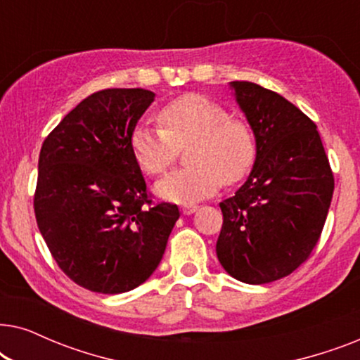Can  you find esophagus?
I'll use <instances>...</instances> for the list:
<instances>
[{"instance_id":"1","label":"esophagus","mask_w":360,"mask_h":360,"mask_svg":"<svg viewBox=\"0 0 360 360\" xmlns=\"http://www.w3.org/2000/svg\"><path fill=\"white\" fill-rule=\"evenodd\" d=\"M196 210H198V205H184V206H181V211H184V214H191V213H195Z\"/></svg>"}]
</instances>
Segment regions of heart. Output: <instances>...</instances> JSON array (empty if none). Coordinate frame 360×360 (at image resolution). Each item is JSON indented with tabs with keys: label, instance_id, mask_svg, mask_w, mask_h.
<instances>
[{
	"label": "heart",
	"instance_id": "heart-1",
	"mask_svg": "<svg viewBox=\"0 0 360 360\" xmlns=\"http://www.w3.org/2000/svg\"><path fill=\"white\" fill-rule=\"evenodd\" d=\"M160 126L139 124L131 136L132 155L146 174L162 175L186 150L188 167L172 172L155 186L162 198L190 203L238 184L252 169L257 146L243 117L229 116L221 103L205 95H184L157 115Z\"/></svg>",
	"mask_w": 360,
	"mask_h": 360
}]
</instances>
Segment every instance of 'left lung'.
<instances>
[{
	"instance_id": "1",
	"label": "left lung",
	"mask_w": 360,
	"mask_h": 360,
	"mask_svg": "<svg viewBox=\"0 0 360 360\" xmlns=\"http://www.w3.org/2000/svg\"><path fill=\"white\" fill-rule=\"evenodd\" d=\"M255 136L249 179L221 201L216 254L231 277L260 285L307 262L321 238L334 175L316 124L278 93L231 82Z\"/></svg>"
}]
</instances>
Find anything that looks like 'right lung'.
Segmentation results:
<instances>
[{
  "label": "right lung",
  "mask_w": 360,
  "mask_h": 360,
  "mask_svg": "<svg viewBox=\"0 0 360 360\" xmlns=\"http://www.w3.org/2000/svg\"><path fill=\"white\" fill-rule=\"evenodd\" d=\"M154 93L108 88L78 103L44 141L34 213L62 272L90 292L139 287L162 260L179 206L152 203L131 136Z\"/></svg>",
  "instance_id": "right-lung-1"
}]
</instances>
